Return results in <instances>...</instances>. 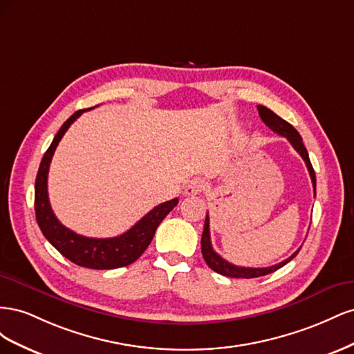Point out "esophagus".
Here are the masks:
<instances>
[{
	"instance_id": "1",
	"label": "esophagus",
	"mask_w": 354,
	"mask_h": 354,
	"mask_svg": "<svg viewBox=\"0 0 354 354\" xmlns=\"http://www.w3.org/2000/svg\"><path fill=\"white\" fill-rule=\"evenodd\" d=\"M205 187H207V181L201 177H195L186 183L185 195L186 196H196L201 194V192L205 190Z\"/></svg>"
}]
</instances>
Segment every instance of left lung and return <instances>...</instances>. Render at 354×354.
Segmentation results:
<instances>
[{"mask_svg": "<svg viewBox=\"0 0 354 354\" xmlns=\"http://www.w3.org/2000/svg\"><path fill=\"white\" fill-rule=\"evenodd\" d=\"M257 109H259L260 118L261 121L270 128L272 131L277 133L279 136H283L288 138V142L292 145V147L295 151L301 155V158L304 159V162L307 165L308 169V174L312 177V183H313V190H315V195H316V176H315V169L312 167V162H310V158L307 153V149L303 145V138L301 136L298 134V131L295 128L286 122L285 120H282L281 116H277L273 111L267 109L266 106H257ZM201 248H202V255H203V260L208 264V267L214 272H217L223 276H229V277H243V279H251V277H259V276H264V274H269L276 272L277 269H281L286 263L291 261L294 257L299 252L298 248L289 259H286L285 261L279 263V264H274L270 267H239V266H234L229 261H226L224 259L212 250V245H211V236H209V217L207 214V218H205V224H203V232H202V239H201Z\"/></svg>", "mask_w": 354, "mask_h": 354, "instance_id": "8db88e82", "label": "left lung"}]
</instances>
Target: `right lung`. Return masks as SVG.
<instances>
[{
  "mask_svg": "<svg viewBox=\"0 0 354 354\" xmlns=\"http://www.w3.org/2000/svg\"><path fill=\"white\" fill-rule=\"evenodd\" d=\"M82 112H85V109L75 112L62 125L59 133L53 138L47 152L42 156L35 180V216L38 226L47 241L72 263L95 270L118 269V267L134 263L146 251L149 243L153 239L159 223L177 205L178 199L174 198L164 203H159L151 212H147L142 220H138L130 230L116 238H87L63 226L50 207L47 192L48 168L53 153H55L63 134L68 131L71 124L80 118Z\"/></svg>",
  "mask_w": 354,
  "mask_h": 354,
  "instance_id": "obj_1",
  "label": "right lung"
}]
</instances>
